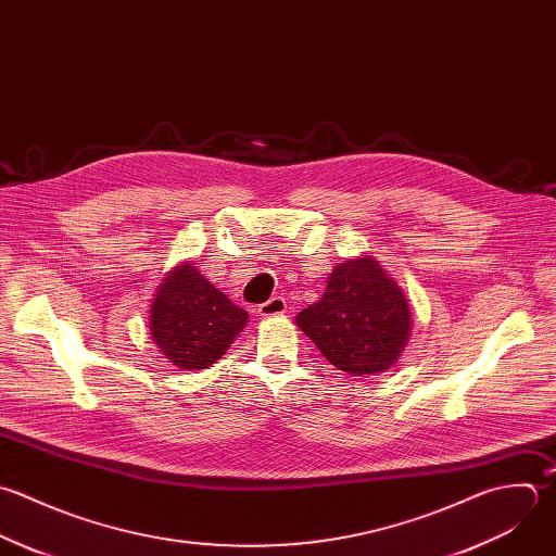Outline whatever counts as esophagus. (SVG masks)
I'll use <instances>...</instances> for the list:
<instances>
[{
	"instance_id": "esophagus-1",
	"label": "esophagus",
	"mask_w": 556,
	"mask_h": 556,
	"mask_svg": "<svg viewBox=\"0 0 556 556\" xmlns=\"http://www.w3.org/2000/svg\"><path fill=\"white\" fill-rule=\"evenodd\" d=\"M260 316H279L286 312V299L283 296H273L266 303L260 305Z\"/></svg>"
}]
</instances>
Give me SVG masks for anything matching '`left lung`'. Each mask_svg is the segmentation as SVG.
<instances>
[{"label": "left lung", "mask_w": 556, "mask_h": 556, "mask_svg": "<svg viewBox=\"0 0 556 556\" xmlns=\"http://www.w3.org/2000/svg\"><path fill=\"white\" fill-rule=\"evenodd\" d=\"M296 325L329 364L364 377L396 364L412 333V309L381 264L364 255L336 266L323 299Z\"/></svg>", "instance_id": "1"}]
</instances>
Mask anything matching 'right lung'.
I'll return each instance as SVG.
<instances>
[{
	"mask_svg": "<svg viewBox=\"0 0 556 556\" xmlns=\"http://www.w3.org/2000/svg\"><path fill=\"white\" fill-rule=\"evenodd\" d=\"M247 318L242 307L233 305L194 264L186 262L160 283L149 312V331L173 366L201 370L225 355Z\"/></svg>",
	"mask_w": 556,
	"mask_h": 556,
	"instance_id": "add662e5",
	"label": "right lung"
}]
</instances>
